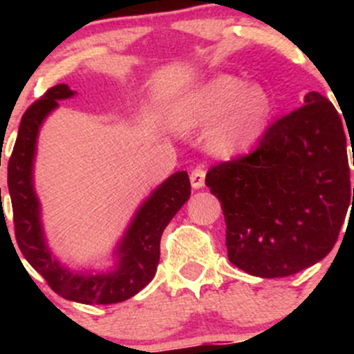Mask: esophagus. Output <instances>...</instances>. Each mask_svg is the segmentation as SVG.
Here are the masks:
<instances>
[{
  "instance_id": "obj_1",
  "label": "esophagus",
  "mask_w": 354,
  "mask_h": 354,
  "mask_svg": "<svg viewBox=\"0 0 354 354\" xmlns=\"http://www.w3.org/2000/svg\"><path fill=\"white\" fill-rule=\"evenodd\" d=\"M190 181H192V187L194 188H202L203 183H205V169L200 166L195 167L190 174Z\"/></svg>"
}]
</instances>
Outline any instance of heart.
Segmentation results:
<instances>
[{"label":"heart","instance_id":"b5f03b06","mask_svg":"<svg viewBox=\"0 0 354 354\" xmlns=\"http://www.w3.org/2000/svg\"><path fill=\"white\" fill-rule=\"evenodd\" d=\"M270 97L260 85H246L233 75H219L207 82L192 99L183 123L210 127V145L221 154H233L259 138L270 114Z\"/></svg>","mask_w":354,"mask_h":354}]
</instances>
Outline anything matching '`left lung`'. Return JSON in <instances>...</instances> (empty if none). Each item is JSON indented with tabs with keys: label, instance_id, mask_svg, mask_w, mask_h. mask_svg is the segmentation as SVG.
<instances>
[{
	"label": "left lung",
	"instance_id": "obj_1",
	"mask_svg": "<svg viewBox=\"0 0 354 354\" xmlns=\"http://www.w3.org/2000/svg\"><path fill=\"white\" fill-rule=\"evenodd\" d=\"M342 124L334 104L310 92L253 151L210 167L205 185L221 202L227 259L238 269L286 277L334 248L354 203Z\"/></svg>",
	"mask_w": 354,
	"mask_h": 354
}]
</instances>
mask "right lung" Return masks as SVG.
Returning <instances> with one entry per match:
<instances>
[{"label": "right lung", "instance_id": "add662e5", "mask_svg": "<svg viewBox=\"0 0 354 354\" xmlns=\"http://www.w3.org/2000/svg\"><path fill=\"white\" fill-rule=\"evenodd\" d=\"M73 95L65 84L48 88L28 106L20 121L19 137L8 160V190L13 207V226L20 252L62 298L85 305H111L137 295L156 276L160 255V236L174 214L190 198L187 171L174 173L142 205L120 250V266L114 272L78 276L51 259L42 236L39 202L32 188V160L42 120L58 106L59 99Z\"/></svg>", "mask_w": 354, "mask_h": 354}]
</instances>
